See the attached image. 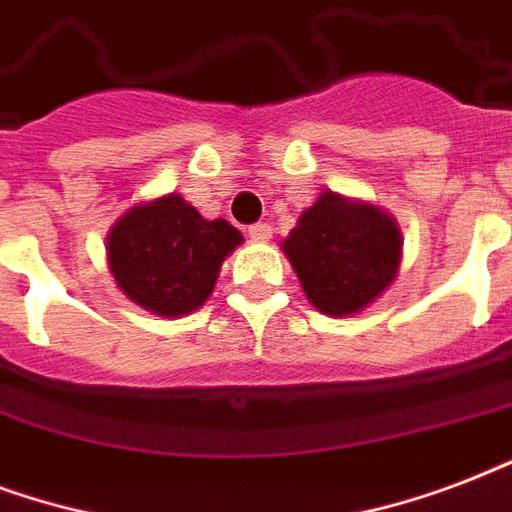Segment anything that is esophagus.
<instances>
[{"label":"esophagus","instance_id":"1","mask_svg":"<svg viewBox=\"0 0 512 512\" xmlns=\"http://www.w3.org/2000/svg\"><path fill=\"white\" fill-rule=\"evenodd\" d=\"M249 236L255 241H268L273 236V228L268 223H255L249 225Z\"/></svg>","mask_w":512,"mask_h":512}]
</instances>
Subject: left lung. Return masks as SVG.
I'll use <instances>...</instances> for the list:
<instances>
[{
  "label": "left lung",
  "mask_w": 512,
  "mask_h": 512,
  "mask_svg": "<svg viewBox=\"0 0 512 512\" xmlns=\"http://www.w3.org/2000/svg\"><path fill=\"white\" fill-rule=\"evenodd\" d=\"M305 295L321 313L350 316L396 279L401 233L377 207L321 193L281 241Z\"/></svg>",
  "instance_id": "1"
}]
</instances>
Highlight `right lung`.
<instances>
[{
	"label": "right lung",
	"mask_w": 512,
	"mask_h": 512,
	"mask_svg": "<svg viewBox=\"0 0 512 512\" xmlns=\"http://www.w3.org/2000/svg\"><path fill=\"white\" fill-rule=\"evenodd\" d=\"M241 244L225 220H204L183 196L132 207L108 236V265L119 289L159 316L196 311L220 265Z\"/></svg>",
	"instance_id": "right-lung-1"
}]
</instances>
